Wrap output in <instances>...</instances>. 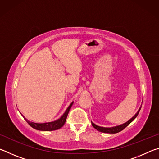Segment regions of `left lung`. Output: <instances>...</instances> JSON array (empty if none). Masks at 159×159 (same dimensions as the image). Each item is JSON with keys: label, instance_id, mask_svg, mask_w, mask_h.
Returning <instances> with one entry per match:
<instances>
[{"label": "left lung", "instance_id": "1", "mask_svg": "<svg viewBox=\"0 0 159 159\" xmlns=\"http://www.w3.org/2000/svg\"><path fill=\"white\" fill-rule=\"evenodd\" d=\"M141 108H139L138 110V111L137 112V114L131 118L130 120H129L128 122H126L124 124H122L118 126H116V127H112V128H104V127H100V126H98L95 124H94L93 123H92V125L97 130H98L99 132H102V133H117L118 132L123 130V129L125 128L127 126L130 124V123L133 121V120L139 114V111H140Z\"/></svg>", "mask_w": 159, "mask_h": 159}]
</instances>
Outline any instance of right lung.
Here are the masks:
<instances>
[{"label":"right lung","mask_w":159,"mask_h":159,"mask_svg":"<svg viewBox=\"0 0 159 159\" xmlns=\"http://www.w3.org/2000/svg\"><path fill=\"white\" fill-rule=\"evenodd\" d=\"M73 103L74 102H72V103L70 104L68 108H67V109L66 110V111L64 112V114L61 116V117L60 118H59L58 120H55V121L45 123H36L29 121V120H28L25 118V119L26 121L29 123V125L31 126V127L34 129H36V130H43V131H52V130H58V129H60L62 127V126L64 125V123H65L67 115H68L69 110L71 109Z\"/></svg>","instance_id":"obj_1"}]
</instances>
